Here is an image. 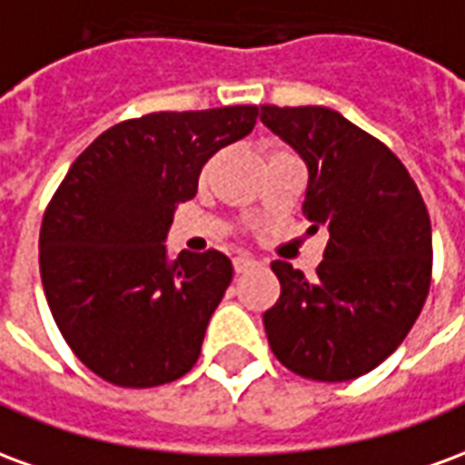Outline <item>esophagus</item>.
Instances as JSON below:
<instances>
[{
  "mask_svg": "<svg viewBox=\"0 0 465 465\" xmlns=\"http://www.w3.org/2000/svg\"><path fill=\"white\" fill-rule=\"evenodd\" d=\"M259 263L253 262V259H246V256H236L233 259V272L236 273H246V272H252V269H256Z\"/></svg>",
  "mask_w": 465,
  "mask_h": 465,
  "instance_id": "34e87169",
  "label": "esophagus"
}]
</instances>
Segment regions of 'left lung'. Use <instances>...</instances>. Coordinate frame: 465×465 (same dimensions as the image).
I'll return each mask as SVG.
<instances>
[{
	"label": "left lung",
	"instance_id": "obj_1",
	"mask_svg": "<svg viewBox=\"0 0 465 465\" xmlns=\"http://www.w3.org/2000/svg\"><path fill=\"white\" fill-rule=\"evenodd\" d=\"M309 166L303 213L329 243L313 279L273 262L282 296L263 313L273 356L303 379H359L419 319L430 286V219L389 146L326 106H262Z\"/></svg>",
	"mask_w": 465,
	"mask_h": 465
}]
</instances>
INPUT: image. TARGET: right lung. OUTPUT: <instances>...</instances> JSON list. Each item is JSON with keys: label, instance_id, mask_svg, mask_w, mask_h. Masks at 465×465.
I'll use <instances>...</instances> for the list:
<instances>
[{"label": "right lung", "instance_id": "right-lung-1", "mask_svg": "<svg viewBox=\"0 0 465 465\" xmlns=\"http://www.w3.org/2000/svg\"><path fill=\"white\" fill-rule=\"evenodd\" d=\"M256 116V106H222L126 119L69 166L45 212L39 272L64 341L99 379L152 389L199 359L233 266L216 249L172 262L163 239L203 163Z\"/></svg>", "mask_w": 465, "mask_h": 465}]
</instances>
